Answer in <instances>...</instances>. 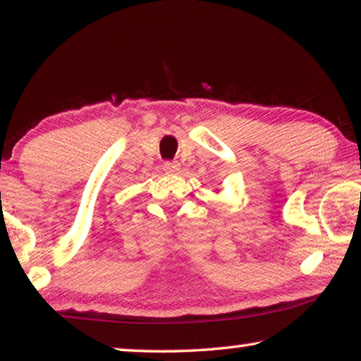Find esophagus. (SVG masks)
<instances>
[{
    "label": "esophagus",
    "instance_id": "1",
    "mask_svg": "<svg viewBox=\"0 0 361 361\" xmlns=\"http://www.w3.org/2000/svg\"><path fill=\"white\" fill-rule=\"evenodd\" d=\"M179 169H180L179 163H176V161H166L163 164V171L166 174H177L179 173Z\"/></svg>",
    "mask_w": 361,
    "mask_h": 361
}]
</instances>
